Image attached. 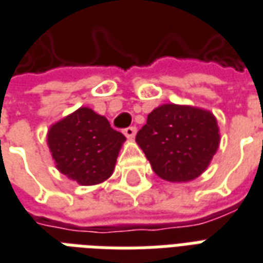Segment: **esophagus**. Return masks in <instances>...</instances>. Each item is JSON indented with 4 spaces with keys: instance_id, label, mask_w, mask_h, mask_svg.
<instances>
[{
    "instance_id": "1",
    "label": "esophagus",
    "mask_w": 263,
    "mask_h": 263,
    "mask_svg": "<svg viewBox=\"0 0 263 263\" xmlns=\"http://www.w3.org/2000/svg\"><path fill=\"white\" fill-rule=\"evenodd\" d=\"M136 127H133V126H130V127H127V129L123 130L124 136L127 137V139H134V136H136Z\"/></svg>"
}]
</instances>
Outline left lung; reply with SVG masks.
I'll return each instance as SVG.
<instances>
[{"label":"left lung","mask_w":263,"mask_h":263,"mask_svg":"<svg viewBox=\"0 0 263 263\" xmlns=\"http://www.w3.org/2000/svg\"><path fill=\"white\" fill-rule=\"evenodd\" d=\"M136 141L158 176L185 183L206 171L218 151L220 133L211 110L163 104L148 114Z\"/></svg>","instance_id":"8db88e82"}]
</instances>
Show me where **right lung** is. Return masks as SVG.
Wrapping results in <instances>:
<instances>
[{
	"instance_id": "obj_1",
	"label": "right lung",
	"mask_w": 263,
	"mask_h": 263,
	"mask_svg": "<svg viewBox=\"0 0 263 263\" xmlns=\"http://www.w3.org/2000/svg\"><path fill=\"white\" fill-rule=\"evenodd\" d=\"M126 137L110 127L105 116L80 106L49 126L47 144L55 166L80 185L108 180Z\"/></svg>"
}]
</instances>
